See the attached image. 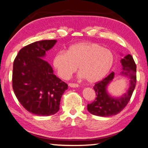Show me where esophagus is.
<instances>
[{"mask_svg":"<svg viewBox=\"0 0 148 148\" xmlns=\"http://www.w3.org/2000/svg\"><path fill=\"white\" fill-rule=\"evenodd\" d=\"M69 86L70 87H72V88L79 87V85L76 83H69Z\"/></svg>","mask_w":148,"mask_h":148,"instance_id":"obj_1","label":"esophagus"}]
</instances>
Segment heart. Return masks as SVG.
I'll return each mask as SVG.
<instances>
[{"label": "heart", "mask_w": 148, "mask_h": 148, "mask_svg": "<svg viewBox=\"0 0 148 148\" xmlns=\"http://www.w3.org/2000/svg\"><path fill=\"white\" fill-rule=\"evenodd\" d=\"M114 56L110 49L97 43L81 42L65 51H59L53 58V65L59 76L67 79L76 71L79 78L95 83L104 78L112 69Z\"/></svg>", "instance_id": "1"}]
</instances>
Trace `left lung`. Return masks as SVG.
Listing matches in <instances>:
<instances>
[{
	"instance_id": "obj_1",
	"label": "left lung",
	"mask_w": 148,
	"mask_h": 148,
	"mask_svg": "<svg viewBox=\"0 0 148 148\" xmlns=\"http://www.w3.org/2000/svg\"><path fill=\"white\" fill-rule=\"evenodd\" d=\"M122 69L120 75L129 79L130 87L126 92L119 97H112L109 94L107 87L114 78L112 72L103 81L95 84L94 89L97 97L95 101L87 105V110L90 114L98 116H110L121 112L130 100L136 83V65L132 56L127 55L120 60Z\"/></svg>"
}]
</instances>
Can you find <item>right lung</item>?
Wrapping results in <instances>:
<instances>
[{"mask_svg":"<svg viewBox=\"0 0 148 148\" xmlns=\"http://www.w3.org/2000/svg\"><path fill=\"white\" fill-rule=\"evenodd\" d=\"M56 42L51 40L32 43L20 49L14 61V92L24 108L36 115L46 116L58 112L61 96L68 88L42 59Z\"/></svg>","mask_w":148,"mask_h":148,"instance_id":"obj_1","label":"right lung"}]
</instances>
